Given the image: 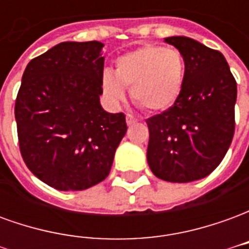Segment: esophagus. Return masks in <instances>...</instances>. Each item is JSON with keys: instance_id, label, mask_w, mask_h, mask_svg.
I'll return each mask as SVG.
<instances>
[{"instance_id": "obj_1", "label": "esophagus", "mask_w": 249, "mask_h": 249, "mask_svg": "<svg viewBox=\"0 0 249 249\" xmlns=\"http://www.w3.org/2000/svg\"><path fill=\"white\" fill-rule=\"evenodd\" d=\"M135 123H137V119H136L135 116H132V114H126V124L128 125H132L135 124Z\"/></svg>"}]
</instances>
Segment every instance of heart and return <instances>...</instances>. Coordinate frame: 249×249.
Here are the masks:
<instances>
[{"mask_svg": "<svg viewBox=\"0 0 249 249\" xmlns=\"http://www.w3.org/2000/svg\"><path fill=\"white\" fill-rule=\"evenodd\" d=\"M185 64L181 53L173 48L145 45L117 58L114 74L105 71L101 77L104 94L113 105L130 97L148 112L171 108L181 93Z\"/></svg>", "mask_w": 249, "mask_h": 249, "instance_id": "b5f03b06", "label": "heart"}]
</instances>
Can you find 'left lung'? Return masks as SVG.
I'll return each instance as SVG.
<instances>
[{
    "instance_id": "left-lung-1",
    "label": "left lung",
    "mask_w": 249,
    "mask_h": 249,
    "mask_svg": "<svg viewBox=\"0 0 249 249\" xmlns=\"http://www.w3.org/2000/svg\"><path fill=\"white\" fill-rule=\"evenodd\" d=\"M165 42L181 53L185 77L176 103L146 120V159L156 178L196 181L213 172L232 142L237 85L219 51L183 36Z\"/></svg>"
}]
</instances>
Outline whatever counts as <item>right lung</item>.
I'll return each mask as SVG.
<instances>
[{"label": "right lung", "mask_w": 249, "mask_h": 249, "mask_svg": "<svg viewBox=\"0 0 249 249\" xmlns=\"http://www.w3.org/2000/svg\"><path fill=\"white\" fill-rule=\"evenodd\" d=\"M98 41L61 42L28 64L14 105L21 156L58 191L107 178L126 133L124 113L100 105L104 61Z\"/></svg>", "instance_id": "obj_1"}]
</instances>
